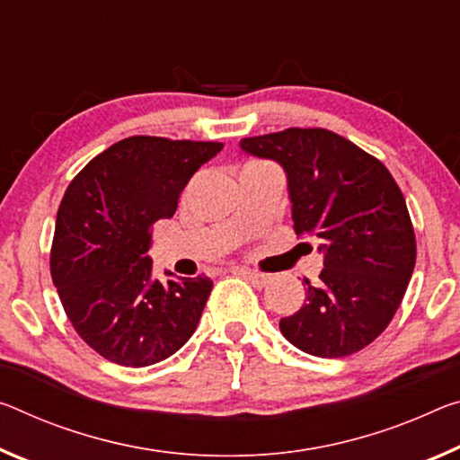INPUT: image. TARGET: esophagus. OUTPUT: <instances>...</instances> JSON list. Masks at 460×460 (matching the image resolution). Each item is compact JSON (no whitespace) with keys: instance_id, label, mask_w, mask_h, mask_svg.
Instances as JSON below:
<instances>
[{"instance_id":"obj_1","label":"esophagus","mask_w":460,"mask_h":460,"mask_svg":"<svg viewBox=\"0 0 460 460\" xmlns=\"http://www.w3.org/2000/svg\"><path fill=\"white\" fill-rule=\"evenodd\" d=\"M242 272L247 276V279L252 280V284H256V287H268L270 282H272V276L270 274H261V272H253V270H242Z\"/></svg>"}]
</instances>
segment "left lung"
<instances>
[{
  "mask_svg": "<svg viewBox=\"0 0 460 460\" xmlns=\"http://www.w3.org/2000/svg\"><path fill=\"white\" fill-rule=\"evenodd\" d=\"M245 153L279 162L288 180L296 235L319 239V282L305 279V303L280 319L290 344L341 358L391 323L415 266V233L387 167L327 128L247 137Z\"/></svg>",
  "mask_w": 460,
  "mask_h": 460,
  "instance_id": "8db88e82",
  "label": "left lung"
}]
</instances>
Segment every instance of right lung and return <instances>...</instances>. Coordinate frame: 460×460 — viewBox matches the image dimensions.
<instances>
[{
	"label": "right lung",
	"mask_w": 460,
	"mask_h": 460,
	"mask_svg": "<svg viewBox=\"0 0 460 460\" xmlns=\"http://www.w3.org/2000/svg\"><path fill=\"white\" fill-rule=\"evenodd\" d=\"M223 149L215 141L128 137L93 157L57 213L50 276L87 346L120 367H149L190 340L213 290L207 276L151 279V227Z\"/></svg>",
	"instance_id": "right-lung-1"
}]
</instances>
